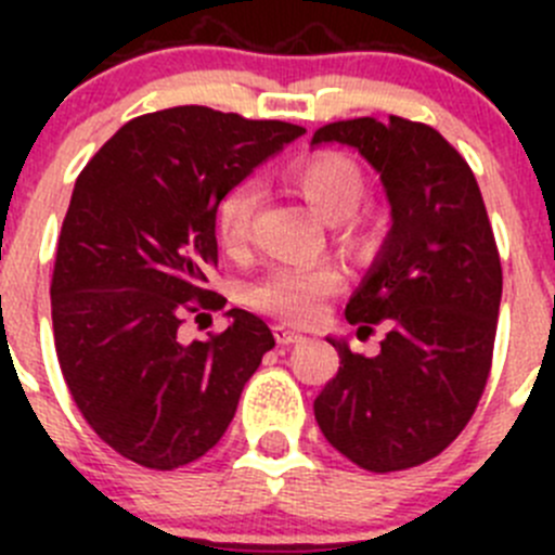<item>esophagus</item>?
<instances>
[{"instance_id": "1", "label": "esophagus", "mask_w": 555, "mask_h": 555, "mask_svg": "<svg viewBox=\"0 0 555 555\" xmlns=\"http://www.w3.org/2000/svg\"><path fill=\"white\" fill-rule=\"evenodd\" d=\"M273 335H276L279 346H293L304 340V335H300L295 327H289V324H273Z\"/></svg>"}]
</instances>
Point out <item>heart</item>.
<instances>
[{
	"mask_svg": "<svg viewBox=\"0 0 555 555\" xmlns=\"http://www.w3.org/2000/svg\"><path fill=\"white\" fill-rule=\"evenodd\" d=\"M287 179L317 215L338 225L346 242H365L367 220L357 211L365 195V173L357 160L327 150L298 160L287 171ZM255 206L257 184L251 179L231 184L217 201L215 233L228 255H238L249 244ZM340 287L344 273L333 262H284L249 284L246 300L284 322H313L322 313L324 300L340 293Z\"/></svg>",
	"mask_w": 555,
	"mask_h": 555,
	"instance_id": "heart-1",
	"label": "heart"
}]
</instances>
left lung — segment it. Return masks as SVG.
<instances>
[{
  "instance_id": "1",
  "label": "left lung",
  "mask_w": 555,
  "mask_h": 555,
  "mask_svg": "<svg viewBox=\"0 0 555 555\" xmlns=\"http://www.w3.org/2000/svg\"><path fill=\"white\" fill-rule=\"evenodd\" d=\"M311 142L360 150L391 204L389 236L346 306L360 333H389L376 357L330 338L340 367L313 416L357 467H416L467 427L491 373L502 262L483 195L467 160L424 122L354 117L317 128Z\"/></svg>"
}]
</instances>
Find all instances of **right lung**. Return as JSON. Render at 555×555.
<instances>
[{
    "instance_id": "obj_1",
    "label": "right lung",
    "mask_w": 555,
    "mask_h": 555,
    "mask_svg": "<svg viewBox=\"0 0 555 555\" xmlns=\"http://www.w3.org/2000/svg\"><path fill=\"white\" fill-rule=\"evenodd\" d=\"M306 133L209 106L128 120L80 171L55 249L50 306L61 373L93 433L150 469L215 449L262 354L255 313L182 344L184 313L217 311L215 209L231 184Z\"/></svg>"
}]
</instances>
